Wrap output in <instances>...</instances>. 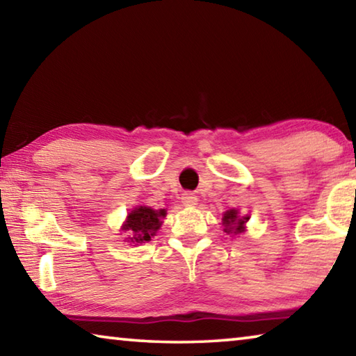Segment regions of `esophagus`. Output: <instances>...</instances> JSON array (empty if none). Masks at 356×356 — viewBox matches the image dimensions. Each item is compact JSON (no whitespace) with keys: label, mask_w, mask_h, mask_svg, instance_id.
I'll use <instances>...</instances> for the list:
<instances>
[{"label":"esophagus","mask_w":356,"mask_h":356,"mask_svg":"<svg viewBox=\"0 0 356 356\" xmlns=\"http://www.w3.org/2000/svg\"><path fill=\"white\" fill-rule=\"evenodd\" d=\"M182 204L186 207H195L197 204V196L195 195V193H190L186 191L182 195Z\"/></svg>","instance_id":"34e87169"}]
</instances>
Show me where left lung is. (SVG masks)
Wrapping results in <instances>:
<instances>
[{
    "instance_id": "1",
    "label": "left lung",
    "mask_w": 356,
    "mask_h": 356,
    "mask_svg": "<svg viewBox=\"0 0 356 356\" xmlns=\"http://www.w3.org/2000/svg\"><path fill=\"white\" fill-rule=\"evenodd\" d=\"M246 216H242V218H238L237 215V210H229V212L225 213L222 216V225H225V232L227 234H238V232H243V225L246 222Z\"/></svg>"
}]
</instances>
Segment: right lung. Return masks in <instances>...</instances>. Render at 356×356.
<instances>
[{
    "instance_id": "1",
    "label": "right lung",
    "mask_w": 356,
    "mask_h": 356,
    "mask_svg": "<svg viewBox=\"0 0 356 356\" xmlns=\"http://www.w3.org/2000/svg\"><path fill=\"white\" fill-rule=\"evenodd\" d=\"M166 215L165 210H154L150 207H138L127 216L124 231H129L130 242H149L161 226V218Z\"/></svg>"
}]
</instances>
